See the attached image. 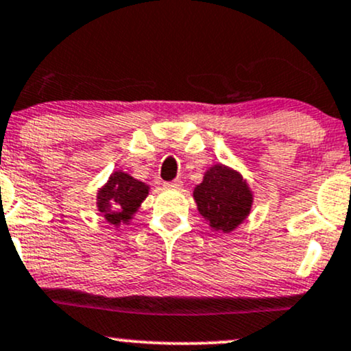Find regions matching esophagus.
I'll use <instances>...</instances> for the list:
<instances>
[{"instance_id":"1","label":"esophagus","mask_w":351,"mask_h":351,"mask_svg":"<svg viewBox=\"0 0 351 351\" xmlns=\"http://www.w3.org/2000/svg\"><path fill=\"white\" fill-rule=\"evenodd\" d=\"M182 180H179V179H177V180H172V182H166V184H164V187H166V189H171V190H180V189H182Z\"/></svg>"}]
</instances>
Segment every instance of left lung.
Masks as SVG:
<instances>
[{"label":"left lung","mask_w":351,"mask_h":351,"mask_svg":"<svg viewBox=\"0 0 351 351\" xmlns=\"http://www.w3.org/2000/svg\"><path fill=\"white\" fill-rule=\"evenodd\" d=\"M198 213L211 229L231 232L244 223L252 208L254 195L244 177L234 169L215 164L193 189Z\"/></svg>","instance_id":"obj_1"}]
</instances>
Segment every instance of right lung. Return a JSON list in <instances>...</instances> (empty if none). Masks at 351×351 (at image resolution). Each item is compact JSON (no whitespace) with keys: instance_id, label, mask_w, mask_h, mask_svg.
Instances as JSON below:
<instances>
[{"instance_id":"obj_1","label":"right lung","mask_w":351,"mask_h":351,"mask_svg":"<svg viewBox=\"0 0 351 351\" xmlns=\"http://www.w3.org/2000/svg\"><path fill=\"white\" fill-rule=\"evenodd\" d=\"M149 185L136 180L123 171H115L109 180L97 190V211L107 223L119 228L128 224L148 197Z\"/></svg>"}]
</instances>
